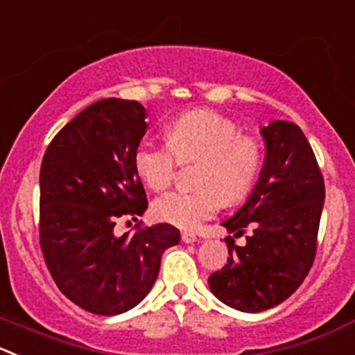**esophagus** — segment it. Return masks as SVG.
I'll return each instance as SVG.
<instances>
[{"mask_svg": "<svg viewBox=\"0 0 355 355\" xmlns=\"http://www.w3.org/2000/svg\"><path fill=\"white\" fill-rule=\"evenodd\" d=\"M182 241H184V243H194V241H198V236H196L194 232L184 230V232H182Z\"/></svg>", "mask_w": 355, "mask_h": 355, "instance_id": "obj_1", "label": "esophagus"}]
</instances>
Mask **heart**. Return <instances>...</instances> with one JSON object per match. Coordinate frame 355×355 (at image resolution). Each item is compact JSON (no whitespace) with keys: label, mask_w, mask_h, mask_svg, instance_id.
Returning a JSON list of instances; mask_svg holds the SVG:
<instances>
[{"label":"heart","mask_w":355,"mask_h":355,"mask_svg":"<svg viewBox=\"0 0 355 355\" xmlns=\"http://www.w3.org/2000/svg\"><path fill=\"white\" fill-rule=\"evenodd\" d=\"M168 144L142 142L135 150V170L153 191L168 189L178 161L201 159L198 191H173L154 202V215L180 229H196L225 205H239L253 191L263 147L253 135L241 133L234 119L196 109L175 118L166 130Z\"/></svg>","instance_id":"heart-1"}]
</instances>
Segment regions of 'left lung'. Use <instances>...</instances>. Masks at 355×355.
Masks as SVG:
<instances>
[{"label": "left lung", "mask_w": 355, "mask_h": 355, "mask_svg": "<svg viewBox=\"0 0 355 355\" xmlns=\"http://www.w3.org/2000/svg\"><path fill=\"white\" fill-rule=\"evenodd\" d=\"M265 163L243 208L222 223L227 265L208 277L209 290L229 307L261 312L286 300L304 283L318 251L324 178L307 137L295 123L272 121L260 130Z\"/></svg>", "instance_id": "8db88e82"}]
</instances>
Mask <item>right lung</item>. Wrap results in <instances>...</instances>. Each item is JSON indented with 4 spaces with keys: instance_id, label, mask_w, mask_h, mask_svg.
Listing matches in <instances>:
<instances>
[{
    "instance_id": "1",
    "label": "right lung",
    "mask_w": 355,
    "mask_h": 355,
    "mask_svg": "<svg viewBox=\"0 0 355 355\" xmlns=\"http://www.w3.org/2000/svg\"><path fill=\"white\" fill-rule=\"evenodd\" d=\"M137 101L102 98L67 123L40 171V244L58 290L85 311L116 315L146 298L161 254L180 241L170 223L118 236L119 218L139 220L147 196L135 150L147 130Z\"/></svg>"
}]
</instances>
